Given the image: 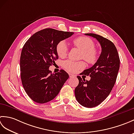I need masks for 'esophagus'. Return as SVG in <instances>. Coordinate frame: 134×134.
<instances>
[{
  "label": "esophagus",
  "instance_id": "34e87169",
  "mask_svg": "<svg viewBox=\"0 0 134 134\" xmlns=\"http://www.w3.org/2000/svg\"><path fill=\"white\" fill-rule=\"evenodd\" d=\"M69 76H70V78H75V75H74V74H69Z\"/></svg>",
  "mask_w": 134,
  "mask_h": 134
}]
</instances>
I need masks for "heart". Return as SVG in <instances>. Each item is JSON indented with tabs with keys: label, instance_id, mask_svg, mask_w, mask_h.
Returning <instances> with one entry per match:
<instances>
[{
	"label": "heart",
	"instance_id": "b5f03b06",
	"mask_svg": "<svg viewBox=\"0 0 134 134\" xmlns=\"http://www.w3.org/2000/svg\"><path fill=\"white\" fill-rule=\"evenodd\" d=\"M74 45L82 51L81 58L90 64H94L98 60V52L95 48V44L92 40L87 37L81 36L72 41ZM56 52L60 58H65L69 52L67 42L64 40L59 41L56 45ZM63 67L66 70L74 72L85 67L83 62H74L67 60L63 63Z\"/></svg>",
	"mask_w": 134,
	"mask_h": 134
}]
</instances>
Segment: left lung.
Returning <instances> with one entry per match:
<instances>
[{"label":"left lung","mask_w":134,"mask_h":134,"mask_svg":"<svg viewBox=\"0 0 134 134\" xmlns=\"http://www.w3.org/2000/svg\"><path fill=\"white\" fill-rule=\"evenodd\" d=\"M97 39L101 53L96 63L82 74L90 76L86 81L78 76L79 84L75 89L76 100L82 106L93 108L100 104L109 96L117 78L120 59L114 44L109 40L94 33H86Z\"/></svg>","instance_id":"1"}]
</instances>
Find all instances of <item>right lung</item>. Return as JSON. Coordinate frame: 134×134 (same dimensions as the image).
Returning <instances> with one entry per match:
<instances>
[{
    "label": "right lung",
    "mask_w": 134,
    "mask_h": 134,
    "mask_svg": "<svg viewBox=\"0 0 134 134\" xmlns=\"http://www.w3.org/2000/svg\"><path fill=\"white\" fill-rule=\"evenodd\" d=\"M73 34L47 28L34 34L24 45L20 58L22 83L27 94L37 103L55 98L69 78L63 70L52 74L49 68L58 59L57 44Z\"/></svg>",
    "instance_id": "1"
}]
</instances>
